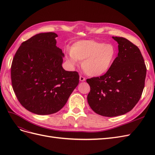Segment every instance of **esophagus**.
<instances>
[{
  "instance_id": "1",
  "label": "esophagus",
  "mask_w": 155,
  "mask_h": 155,
  "mask_svg": "<svg viewBox=\"0 0 155 155\" xmlns=\"http://www.w3.org/2000/svg\"><path fill=\"white\" fill-rule=\"evenodd\" d=\"M85 80H86V79L84 78L83 76H79V81H85Z\"/></svg>"
}]
</instances>
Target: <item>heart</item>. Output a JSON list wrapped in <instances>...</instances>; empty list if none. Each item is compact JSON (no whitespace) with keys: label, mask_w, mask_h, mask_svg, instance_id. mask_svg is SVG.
I'll return each mask as SVG.
<instances>
[{"label":"heart","mask_w":155,"mask_h":155,"mask_svg":"<svg viewBox=\"0 0 155 155\" xmlns=\"http://www.w3.org/2000/svg\"><path fill=\"white\" fill-rule=\"evenodd\" d=\"M116 49L113 45L94 40L76 42L71 48H67L65 58L72 67L82 61L81 67L87 75L97 77L107 73L116 58Z\"/></svg>","instance_id":"b5f03b06"}]
</instances>
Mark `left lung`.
I'll return each mask as SVG.
<instances>
[{"instance_id": "left-lung-1", "label": "left lung", "mask_w": 155, "mask_h": 155, "mask_svg": "<svg viewBox=\"0 0 155 155\" xmlns=\"http://www.w3.org/2000/svg\"><path fill=\"white\" fill-rule=\"evenodd\" d=\"M112 38L119 51L112 66L104 76L87 79L91 87L88 105L107 117L123 115L133 109L142 96L147 71L137 46L124 37Z\"/></svg>"}]
</instances>
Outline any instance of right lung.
Listing matches in <instances>:
<instances>
[{
	"mask_svg": "<svg viewBox=\"0 0 155 155\" xmlns=\"http://www.w3.org/2000/svg\"><path fill=\"white\" fill-rule=\"evenodd\" d=\"M58 35L41 33L23 42L13 59V89L26 109L39 115L55 113L66 104L78 86L77 72L66 71L64 56L56 46Z\"/></svg>",
	"mask_w": 155,
	"mask_h": 155,
	"instance_id": "right-lung-1",
	"label": "right lung"
}]
</instances>
